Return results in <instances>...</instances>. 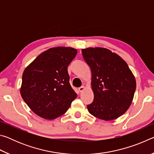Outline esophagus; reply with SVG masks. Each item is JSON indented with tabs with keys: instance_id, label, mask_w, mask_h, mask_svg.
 <instances>
[{
	"instance_id": "34e87169",
	"label": "esophagus",
	"mask_w": 154,
	"mask_h": 154,
	"mask_svg": "<svg viewBox=\"0 0 154 154\" xmlns=\"http://www.w3.org/2000/svg\"><path fill=\"white\" fill-rule=\"evenodd\" d=\"M84 90H85V87L83 86V85H82V86H81L80 88H79V91L80 92H82Z\"/></svg>"
}]
</instances>
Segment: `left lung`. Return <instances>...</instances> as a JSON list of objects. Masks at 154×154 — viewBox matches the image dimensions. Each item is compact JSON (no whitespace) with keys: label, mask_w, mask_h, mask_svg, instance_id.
<instances>
[{"label":"left lung","mask_w":154,"mask_h":154,"mask_svg":"<svg viewBox=\"0 0 154 154\" xmlns=\"http://www.w3.org/2000/svg\"><path fill=\"white\" fill-rule=\"evenodd\" d=\"M82 55L92 71L93 102L87 106L96 118L113 120L126 112L136 90V80L126 62L108 49H83Z\"/></svg>","instance_id":"left-lung-1"}]
</instances>
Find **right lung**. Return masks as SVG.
I'll use <instances>...</instances> for the list:
<instances>
[{"mask_svg":"<svg viewBox=\"0 0 154 154\" xmlns=\"http://www.w3.org/2000/svg\"><path fill=\"white\" fill-rule=\"evenodd\" d=\"M77 53V49L72 48H52L41 53L25 69L20 94L37 116L46 119L58 118L77 98L67 71Z\"/></svg>","mask_w":154,"mask_h":154,"instance_id":"right-lung-1","label":"right lung"}]
</instances>
